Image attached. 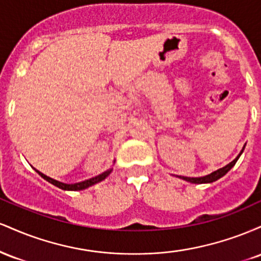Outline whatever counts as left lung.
<instances>
[{"instance_id": "obj_1", "label": "left lung", "mask_w": 261, "mask_h": 261, "mask_svg": "<svg viewBox=\"0 0 261 261\" xmlns=\"http://www.w3.org/2000/svg\"><path fill=\"white\" fill-rule=\"evenodd\" d=\"M244 147H245V145H244ZM244 147H243V149H242V151H241V153L237 155V157H236L234 160H233L232 162H230V163L227 164V166L222 167V168L215 170V172H212L211 174H207V175H205V176H197V178H190V176H181V175H179L178 178H180V179H182V180H185V181L193 182V184H207V182H214V181H216V180H218V179H220V178H222L223 175H226L227 173H228L229 170L232 169V167L234 166V164L237 163V161H238V158L241 157L242 153H243Z\"/></svg>"}]
</instances>
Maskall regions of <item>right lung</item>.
I'll return each mask as SVG.
<instances>
[{
	"instance_id": "1",
	"label": "right lung",
	"mask_w": 261,
	"mask_h": 261,
	"mask_svg": "<svg viewBox=\"0 0 261 261\" xmlns=\"http://www.w3.org/2000/svg\"><path fill=\"white\" fill-rule=\"evenodd\" d=\"M114 163H115V161H114ZM35 169V168H34ZM35 172L38 173L39 175L41 176V178H44L45 180L51 182L53 185H55V187H58L60 189H62V190H71V191H76V190H83V189H87L89 187H92V185L97 184V182H99L101 180H104V179L107 178L108 175L110 174V173L113 172V168L106 170V172H103L101 174L94 176V178H91V179H87V180H83V181H80V182H74V184H66V182H61L59 180H55V179L50 178V176L43 174L41 172H39V170L35 169Z\"/></svg>"
}]
</instances>
